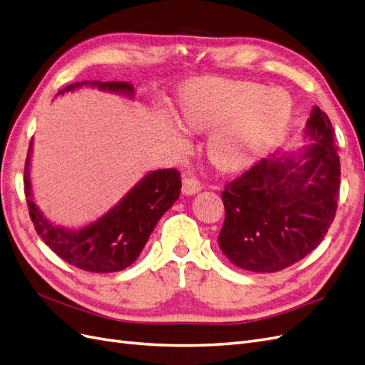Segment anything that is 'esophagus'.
I'll list each match as a JSON object with an SVG mask.
<instances>
[{"label": "esophagus", "mask_w": 365, "mask_h": 365, "mask_svg": "<svg viewBox=\"0 0 365 365\" xmlns=\"http://www.w3.org/2000/svg\"><path fill=\"white\" fill-rule=\"evenodd\" d=\"M201 190H202V185H201L200 181L195 178V176L184 175V178H182V193L185 196L196 195V193H200Z\"/></svg>", "instance_id": "1"}]
</instances>
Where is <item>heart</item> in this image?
Listing matches in <instances>:
<instances>
[{
    "instance_id": "b5f03b06",
    "label": "heart",
    "mask_w": 365,
    "mask_h": 365,
    "mask_svg": "<svg viewBox=\"0 0 365 365\" xmlns=\"http://www.w3.org/2000/svg\"><path fill=\"white\" fill-rule=\"evenodd\" d=\"M279 93L254 82L202 79L187 88L180 105V125L193 132L215 130L207 140V157L215 168L237 172L269 149L291 115L279 108Z\"/></svg>"
}]
</instances>
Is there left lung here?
Returning <instances> with one entry per match:
<instances>
[{
    "label": "left lung",
    "instance_id": "1",
    "mask_svg": "<svg viewBox=\"0 0 365 365\" xmlns=\"http://www.w3.org/2000/svg\"><path fill=\"white\" fill-rule=\"evenodd\" d=\"M307 145L263 158L222 192L219 247L236 267L277 272L315 250L334 222L339 157L334 128L314 106L303 129Z\"/></svg>",
    "mask_w": 365,
    "mask_h": 365
}]
</instances>
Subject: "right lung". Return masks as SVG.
I'll list each match as a JSON object with an SVG mask.
<instances>
[{
	"instance_id": "obj_1",
	"label": "right lung",
	"mask_w": 365,
	"mask_h": 365,
	"mask_svg": "<svg viewBox=\"0 0 365 365\" xmlns=\"http://www.w3.org/2000/svg\"><path fill=\"white\" fill-rule=\"evenodd\" d=\"M83 86L97 88L134 98L135 88L129 82L85 81L63 88L62 96ZM33 138L26 160L24 192L30 217L38 235L58 256L76 268L90 272L123 271L137 260L161 216L176 202L181 192V176L175 169L148 172L109 212L79 228L51 222L33 201L30 165Z\"/></svg>"
}]
</instances>
